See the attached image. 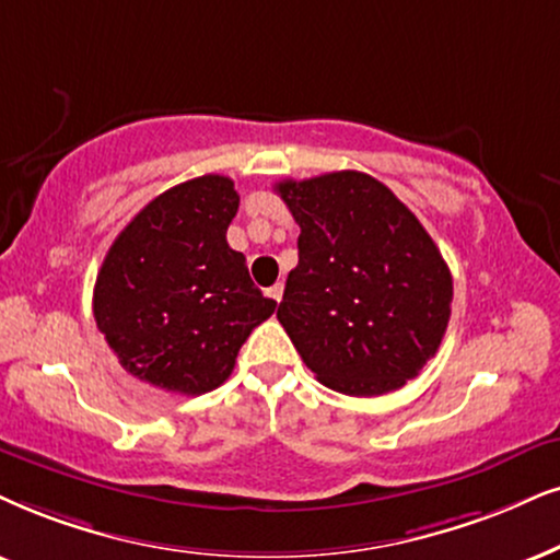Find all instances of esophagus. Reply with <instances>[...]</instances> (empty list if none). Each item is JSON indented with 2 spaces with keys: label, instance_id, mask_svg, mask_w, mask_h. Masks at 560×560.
Segmentation results:
<instances>
[{
  "label": "esophagus",
  "instance_id": "esophagus-1",
  "mask_svg": "<svg viewBox=\"0 0 560 560\" xmlns=\"http://www.w3.org/2000/svg\"><path fill=\"white\" fill-rule=\"evenodd\" d=\"M266 294L271 296V300L279 304L281 302V296H284V284H273L271 289H266Z\"/></svg>",
  "mask_w": 560,
  "mask_h": 560
}]
</instances>
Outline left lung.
<instances>
[{"mask_svg":"<svg viewBox=\"0 0 560 560\" xmlns=\"http://www.w3.org/2000/svg\"><path fill=\"white\" fill-rule=\"evenodd\" d=\"M300 224L279 323L330 390L357 398L406 385L450 323L452 273L406 203L357 170L281 180Z\"/></svg>","mask_w":560,"mask_h":560,"instance_id":"8db88e82","label":"left lung"}]
</instances>
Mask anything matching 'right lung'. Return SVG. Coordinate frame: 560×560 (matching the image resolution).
<instances>
[{
	"instance_id": "right-lung-1",
	"label": "right lung",
	"mask_w": 560,
	"mask_h": 560,
	"mask_svg": "<svg viewBox=\"0 0 560 560\" xmlns=\"http://www.w3.org/2000/svg\"><path fill=\"white\" fill-rule=\"evenodd\" d=\"M240 196L224 175H201L152 198L105 256L92 313L129 374L167 393L214 390L240 346L273 315L228 245Z\"/></svg>"
}]
</instances>
